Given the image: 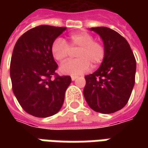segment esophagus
Here are the masks:
<instances>
[{"instance_id":"esophagus-1","label":"esophagus","mask_w":148,"mask_h":148,"mask_svg":"<svg viewBox=\"0 0 148 148\" xmlns=\"http://www.w3.org/2000/svg\"><path fill=\"white\" fill-rule=\"evenodd\" d=\"M71 80H72V81H75L76 79H77V77H76V76H71Z\"/></svg>"}]
</instances>
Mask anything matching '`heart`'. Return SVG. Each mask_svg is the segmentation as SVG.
<instances>
[{
	"mask_svg": "<svg viewBox=\"0 0 148 148\" xmlns=\"http://www.w3.org/2000/svg\"><path fill=\"white\" fill-rule=\"evenodd\" d=\"M68 44L71 49H78L76 53L77 59L62 63L59 68L60 72L62 74L71 76L83 74L90 69V64L92 67H95L102 62L105 58L104 46L94 41V38L86 32L72 34L69 37ZM51 52L55 59L62 62L67 58L70 49L63 38H57L52 43Z\"/></svg>",
	"mask_w": 148,
	"mask_h": 148,
	"instance_id": "1",
	"label": "heart"
}]
</instances>
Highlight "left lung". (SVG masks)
<instances>
[{"label":"left lung","mask_w":148,"mask_h":148,"mask_svg":"<svg viewBox=\"0 0 148 148\" xmlns=\"http://www.w3.org/2000/svg\"><path fill=\"white\" fill-rule=\"evenodd\" d=\"M101 38L105 55L100 66L85 77L84 97L95 112L112 114L128 103L135 83L136 60L128 41L107 27L89 29Z\"/></svg>","instance_id":"8db88e82"}]
</instances>
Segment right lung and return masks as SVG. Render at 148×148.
<instances>
[{"instance_id":"1","label":"right lung","mask_w":148,"mask_h":148,"mask_svg":"<svg viewBox=\"0 0 148 148\" xmlns=\"http://www.w3.org/2000/svg\"><path fill=\"white\" fill-rule=\"evenodd\" d=\"M66 27L39 25L17 40L11 56L10 74L14 95L28 114L46 118L57 114L64 102L71 77H60L51 52L53 41ZM52 75H56L52 80Z\"/></svg>"}]
</instances>
